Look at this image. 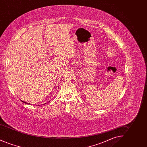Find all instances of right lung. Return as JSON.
Segmentation results:
<instances>
[{"mask_svg": "<svg viewBox=\"0 0 147 147\" xmlns=\"http://www.w3.org/2000/svg\"><path fill=\"white\" fill-rule=\"evenodd\" d=\"M21 101H22V102H24V103H25V104H28V105H30V104H30V103H28V102H25V101H22V100H21ZM47 103H48V102H47ZM46 104V103H45V104H42V105H45V104Z\"/></svg>", "mask_w": 147, "mask_h": 147, "instance_id": "add662e5", "label": "right lung"}]
</instances>
